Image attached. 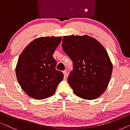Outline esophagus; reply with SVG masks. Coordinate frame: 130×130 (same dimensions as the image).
<instances>
[{"label":"esophagus","mask_w":130,"mask_h":130,"mask_svg":"<svg viewBox=\"0 0 130 130\" xmlns=\"http://www.w3.org/2000/svg\"><path fill=\"white\" fill-rule=\"evenodd\" d=\"M63 75H64V79H66V77H67V71H63Z\"/></svg>","instance_id":"esophagus-1"}]
</instances>
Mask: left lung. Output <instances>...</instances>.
<instances>
[{"label": "left lung", "mask_w": 130, "mask_h": 130, "mask_svg": "<svg viewBox=\"0 0 130 130\" xmlns=\"http://www.w3.org/2000/svg\"><path fill=\"white\" fill-rule=\"evenodd\" d=\"M62 47L73 62L68 82L77 96L93 100L102 95L111 78L113 65L98 40L86 36H64Z\"/></svg>", "instance_id": "obj_1"}]
</instances>
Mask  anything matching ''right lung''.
Segmentation results:
<instances>
[{
    "mask_svg": "<svg viewBox=\"0 0 130 130\" xmlns=\"http://www.w3.org/2000/svg\"><path fill=\"white\" fill-rule=\"evenodd\" d=\"M61 37H42L32 41L20 54L15 74L21 88L35 99H44L55 93L62 80V72L56 70L53 54Z\"/></svg>",
    "mask_w": 130,
    "mask_h": 130,
    "instance_id": "right-lung-1",
    "label": "right lung"
}]
</instances>
